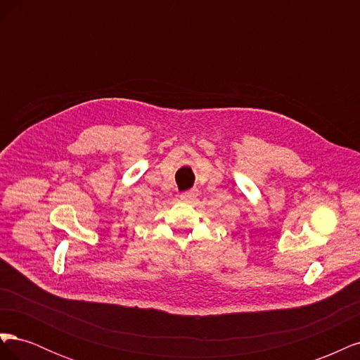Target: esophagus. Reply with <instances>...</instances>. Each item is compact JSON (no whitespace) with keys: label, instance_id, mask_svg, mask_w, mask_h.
Wrapping results in <instances>:
<instances>
[{"label":"esophagus","instance_id":"1","mask_svg":"<svg viewBox=\"0 0 360 360\" xmlns=\"http://www.w3.org/2000/svg\"><path fill=\"white\" fill-rule=\"evenodd\" d=\"M197 195H198L197 189H189V191H186V192H183V193L180 195V198H181V200H193L195 197H197Z\"/></svg>","mask_w":360,"mask_h":360}]
</instances>
